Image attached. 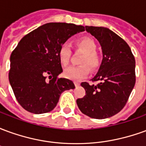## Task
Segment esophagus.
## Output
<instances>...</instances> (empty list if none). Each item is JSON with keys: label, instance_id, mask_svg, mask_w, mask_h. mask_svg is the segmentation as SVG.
<instances>
[{"label": "esophagus", "instance_id": "1", "mask_svg": "<svg viewBox=\"0 0 146 146\" xmlns=\"http://www.w3.org/2000/svg\"><path fill=\"white\" fill-rule=\"evenodd\" d=\"M74 84H75L76 87H78V86L80 85V83L77 82V81H74Z\"/></svg>", "mask_w": 146, "mask_h": 146}]
</instances>
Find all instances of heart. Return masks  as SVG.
<instances>
[{
    "label": "heart",
    "mask_w": 146,
    "mask_h": 146,
    "mask_svg": "<svg viewBox=\"0 0 146 146\" xmlns=\"http://www.w3.org/2000/svg\"><path fill=\"white\" fill-rule=\"evenodd\" d=\"M76 48L84 52V55L80 59V63L84 64L77 66H71L64 71V76L66 78L73 80H80L89 74L90 69L97 70L101 65V58L96 52L97 44L92 38L82 37L76 41ZM72 51L70 45L63 44L58 49V55L61 65L67 66L70 63Z\"/></svg>",
    "instance_id": "obj_1"
}]
</instances>
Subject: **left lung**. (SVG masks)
Listing matches in <instances>:
<instances>
[{
  "label": "left lung",
  "instance_id": "1",
  "mask_svg": "<svg viewBox=\"0 0 146 146\" xmlns=\"http://www.w3.org/2000/svg\"><path fill=\"white\" fill-rule=\"evenodd\" d=\"M85 30L100 43L103 58L92 80L98 84L81 83L86 95L76 104L87 116L106 119L119 113L128 100L136 80L135 59L129 45L112 30L97 27H85Z\"/></svg>",
  "mask_w": 146,
  "mask_h": 146
}]
</instances>
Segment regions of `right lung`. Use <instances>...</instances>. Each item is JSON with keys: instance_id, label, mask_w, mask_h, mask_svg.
<instances>
[{"instance_id": "obj_1", "label": "right lung", "mask_w": 146, "mask_h": 146, "mask_svg": "<svg viewBox=\"0 0 146 146\" xmlns=\"http://www.w3.org/2000/svg\"><path fill=\"white\" fill-rule=\"evenodd\" d=\"M83 26L50 23L21 39L10 57L9 82L24 110L34 114L54 110L61 94L75 88L72 80L59 78L62 72L58 52L62 44Z\"/></svg>"}]
</instances>
